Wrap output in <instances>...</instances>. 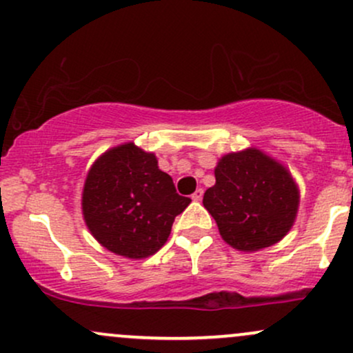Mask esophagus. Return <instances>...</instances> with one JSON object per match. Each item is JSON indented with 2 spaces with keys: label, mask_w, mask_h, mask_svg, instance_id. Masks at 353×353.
<instances>
[{
  "label": "esophagus",
  "mask_w": 353,
  "mask_h": 353,
  "mask_svg": "<svg viewBox=\"0 0 353 353\" xmlns=\"http://www.w3.org/2000/svg\"><path fill=\"white\" fill-rule=\"evenodd\" d=\"M202 196H204V189H197L196 192L192 194V201H201Z\"/></svg>",
  "instance_id": "1"
}]
</instances>
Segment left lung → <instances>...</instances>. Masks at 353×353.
I'll return each mask as SVG.
<instances>
[{
  "label": "left lung",
  "instance_id": "obj_1",
  "mask_svg": "<svg viewBox=\"0 0 353 353\" xmlns=\"http://www.w3.org/2000/svg\"><path fill=\"white\" fill-rule=\"evenodd\" d=\"M214 172L216 184L202 202L229 245L254 252L289 232L299 189L283 165L257 149H245L222 157Z\"/></svg>",
  "mask_w": 353,
  "mask_h": 353
}]
</instances>
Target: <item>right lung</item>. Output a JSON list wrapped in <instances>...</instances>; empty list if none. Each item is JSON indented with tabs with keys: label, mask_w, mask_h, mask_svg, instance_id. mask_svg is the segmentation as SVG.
Returning <instances> with one entry per match:
<instances>
[{
	"label": "right lung",
	"mask_w": 353,
	"mask_h": 353,
	"mask_svg": "<svg viewBox=\"0 0 353 353\" xmlns=\"http://www.w3.org/2000/svg\"><path fill=\"white\" fill-rule=\"evenodd\" d=\"M189 204L172 177L157 168L156 156L132 143L104 152L84 182L88 229L101 245L129 259L156 254Z\"/></svg>",
	"instance_id": "obj_1"
}]
</instances>
